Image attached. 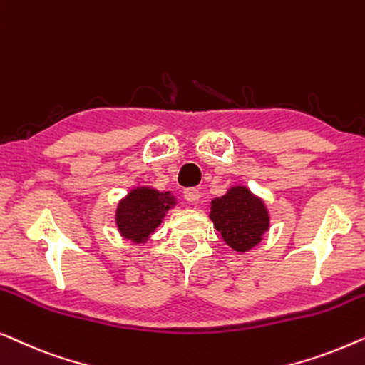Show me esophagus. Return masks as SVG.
<instances>
[{
  "label": "esophagus",
  "mask_w": 365,
  "mask_h": 365,
  "mask_svg": "<svg viewBox=\"0 0 365 365\" xmlns=\"http://www.w3.org/2000/svg\"><path fill=\"white\" fill-rule=\"evenodd\" d=\"M183 198L187 200L188 203H197L200 200V192L197 188H187L183 192Z\"/></svg>",
  "instance_id": "1"
}]
</instances>
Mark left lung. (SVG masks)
<instances>
[{"label":"left lung","instance_id":"1","mask_svg":"<svg viewBox=\"0 0 365 365\" xmlns=\"http://www.w3.org/2000/svg\"><path fill=\"white\" fill-rule=\"evenodd\" d=\"M210 218L227 245L236 251H248L261 241L269 227L268 210L246 187H233L212 202Z\"/></svg>","mask_w":365,"mask_h":365}]
</instances>
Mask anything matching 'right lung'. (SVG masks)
I'll list each match as a JSON object with an SVG mask.
<instances>
[{
  "mask_svg": "<svg viewBox=\"0 0 365 365\" xmlns=\"http://www.w3.org/2000/svg\"><path fill=\"white\" fill-rule=\"evenodd\" d=\"M173 205L175 200L168 192L160 193L145 187L132 190L117 208L115 222L119 232L127 240L143 243Z\"/></svg>",
  "mask_w": 365,
  "mask_h": 365,
  "instance_id": "add662e5",
  "label": "right lung"
}]
</instances>
